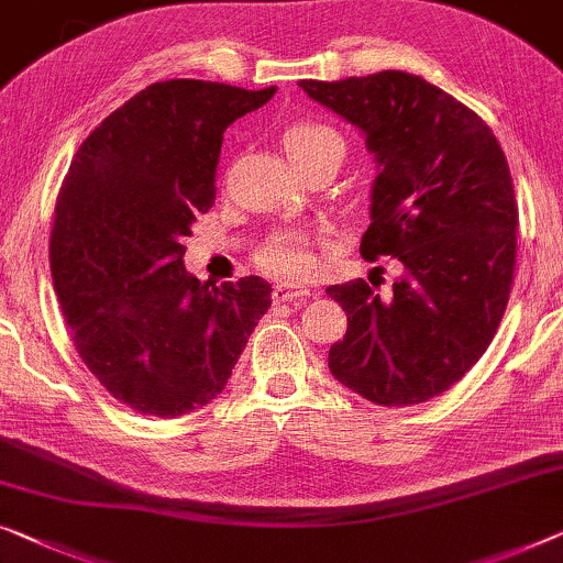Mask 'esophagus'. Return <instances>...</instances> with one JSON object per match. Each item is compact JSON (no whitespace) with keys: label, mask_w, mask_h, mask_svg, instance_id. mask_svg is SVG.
<instances>
[{"label":"esophagus","mask_w":563,"mask_h":563,"mask_svg":"<svg viewBox=\"0 0 563 563\" xmlns=\"http://www.w3.org/2000/svg\"><path fill=\"white\" fill-rule=\"evenodd\" d=\"M305 297H309V289L295 287V284H276L272 291V299L276 305H282V301H291V299H305Z\"/></svg>","instance_id":"34e87169"}]
</instances>
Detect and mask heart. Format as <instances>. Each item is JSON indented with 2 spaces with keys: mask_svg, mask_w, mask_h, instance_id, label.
<instances>
[{
  "mask_svg": "<svg viewBox=\"0 0 563 563\" xmlns=\"http://www.w3.org/2000/svg\"><path fill=\"white\" fill-rule=\"evenodd\" d=\"M282 144L287 150L295 167L312 165V162H332L340 167L345 157V140L335 126L317 119H299L284 129ZM258 264L284 279H305L314 268L312 239L301 231L274 233L262 249H258Z\"/></svg>",
  "mask_w": 563,
  "mask_h": 563,
  "instance_id": "1",
  "label": "heart"
}]
</instances>
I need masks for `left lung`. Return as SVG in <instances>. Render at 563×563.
Masks as SVG:
<instances>
[{"mask_svg": "<svg viewBox=\"0 0 563 563\" xmlns=\"http://www.w3.org/2000/svg\"><path fill=\"white\" fill-rule=\"evenodd\" d=\"M299 86L363 132L378 177L361 254L404 266L388 297L363 279L328 287L347 314L330 373L378 406L429 401L483 357L508 307L518 228L508 159L475 111L411 73Z\"/></svg>", "mask_w": 563, "mask_h": 563, "instance_id": "1", "label": "left lung"}]
</instances>
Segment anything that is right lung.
I'll use <instances>...</instances> for the list:
<instances>
[{
	"label": "right lung",
	"mask_w": 563,
	"mask_h": 563,
	"mask_svg": "<svg viewBox=\"0 0 563 563\" xmlns=\"http://www.w3.org/2000/svg\"><path fill=\"white\" fill-rule=\"evenodd\" d=\"M274 91L146 86L88 134L63 180L51 272L65 324L101 386L146 417L213 401L272 307L262 276L216 287L187 274L183 239L216 202L223 132Z\"/></svg>",
	"instance_id": "add662e5"
}]
</instances>
